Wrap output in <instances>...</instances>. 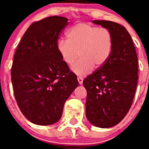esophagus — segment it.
<instances>
[{
  "label": "esophagus",
  "mask_w": 149,
  "mask_h": 149,
  "mask_svg": "<svg viewBox=\"0 0 149 149\" xmlns=\"http://www.w3.org/2000/svg\"><path fill=\"white\" fill-rule=\"evenodd\" d=\"M77 81H78V83H79V84H83V81H84V78H83L82 77H80V76H79V77H77Z\"/></svg>",
  "instance_id": "34e87169"
}]
</instances>
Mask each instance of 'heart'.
<instances>
[{"mask_svg":"<svg viewBox=\"0 0 149 149\" xmlns=\"http://www.w3.org/2000/svg\"><path fill=\"white\" fill-rule=\"evenodd\" d=\"M113 38L108 29L89 23H78L68 29L66 40L59 41L57 50L66 65L77 75H86L93 68H101L111 54Z\"/></svg>","mask_w":149,"mask_h":149,"instance_id":"obj_1","label":"heart"}]
</instances>
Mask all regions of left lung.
Here are the masks:
<instances>
[{"label": "left lung", "mask_w": 149, "mask_h": 149, "mask_svg": "<svg viewBox=\"0 0 149 149\" xmlns=\"http://www.w3.org/2000/svg\"><path fill=\"white\" fill-rule=\"evenodd\" d=\"M108 29L113 38L110 58L83 81L87 97L86 115L93 125L110 127L131 108L138 81V58L131 35L124 26L110 21H93Z\"/></svg>", "instance_id": "8db88e82"}]
</instances>
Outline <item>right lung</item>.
I'll return each mask as SVG.
<instances>
[{"label":"right lung","instance_id":"right-lung-1","mask_svg":"<svg viewBox=\"0 0 149 149\" xmlns=\"http://www.w3.org/2000/svg\"><path fill=\"white\" fill-rule=\"evenodd\" d=\"M67 24L68 18L56 15L33 22L14 55L11 80L15 100L23 115L39 125L60 120L65 101L79 84L57 50Z\"/></svg>","mask_w":149,"mask_h":149}]
</instances>
